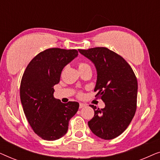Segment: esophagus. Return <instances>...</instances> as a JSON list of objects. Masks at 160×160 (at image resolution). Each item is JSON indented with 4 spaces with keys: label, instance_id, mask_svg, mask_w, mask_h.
<instances>
[{
    "label": "esophagus",
    "instance_id": "34e87169",
    "mask_svg": "<svg viewBox=\"0 0 160 160\" xmlns=\"http://www.w3.org/2000/svg\"><path fill=\"white\" fill-rule=\"evenodd\" d=\"M86 106V104L84 103H79V108H84V107Z\"/></svg>",
    "mask_w": 160,
    "mask_h": 160
}]
</instances>
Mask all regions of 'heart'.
I'll use <instances>...</instances> for the list:
<instances>
[{
    "label": "heart",
    "mask_w": 160,
    "mask_h": 160,
    "mask_svg": "<svg viewBox=\"0 0 160 160\" xmlns=\"http://www.w3.org/2000/svg\"><path fill=\"white\" fill-rule=\"evenodd\" d=\"M88 66H89V65L87 64V63H85V62H79L78 64V69H79V71ZM79 95H81V93H79Z\"/></svg>",
    "instance_id": "obj_1"
}]
</instances>
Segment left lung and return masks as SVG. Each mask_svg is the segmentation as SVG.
Here are the masks:
<instances>
[{"instance_id": "obj_1", "label": "left lung", "mask_w": 160, "mask_h": 160, "mask_svg": "<svg viewBox=\"0 0 160 160\" xmlns=\"http://www.w3.org/2000/svg\"><path fill=\"white\" fill-rule=\"evenodd\" d=\"M95 64L98 73L94 91L105 102L104 108L94 105L95 115L88 122L94 134L105 140L117 138L128 128L137 108L138 82L132 68L116 52L106 47L78 49Z\"/></svg>"}]
</instances>
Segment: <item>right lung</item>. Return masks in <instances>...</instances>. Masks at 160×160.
<instances>
[{"label": "right lung", "mask_w": 160, "mask_h": 160, "mask_svg": "<svg viewBox=\"0 0 160 160\" xmlns=\"http://www.w3.org/2000/svg\"><path fill=\"white\" fill-rule=\"evenodd\" d=\"M76 49L50 48L29 62L20 84V99L25 115L34 132L46 141L66 134L69 120L77 112L75 101L62 103L54 97L63 68L78 55Z\"/></svg>", "instance_id": "1"}]
</instances>
